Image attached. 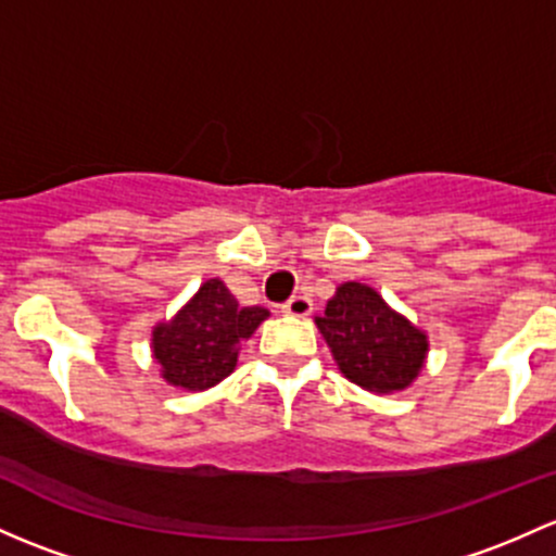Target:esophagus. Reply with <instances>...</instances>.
Listing matches in <instances>:
<instances>
[{
    "instance_id": "obj_1",
    "label": "esophagus",
    "mask_w": 556,
    "mask_h": 556,
    "mask_svg": "<svg viewBox=\"0 0 556 556\" xmlns=\"http://www.w3.org/2000/svg\"><path fill=\"white\" fill-rule=\"evenodd\" d=\"M314 308V303L306 295H293L288 303H282V312L290 317H308Z\"/></svg>"
}]
</instances>
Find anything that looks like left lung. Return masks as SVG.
I'll list each match as a JSON object with an SVG mask.
<instances>
[{"instance_id": "left-lung-1", "label": "left lung", "mask_w": 556, "mask_h": 556, "mask_svg": "<svg viewBox=\"0 0 556 556\" xmlns=\"http://www.w3.org/2000/svg\"><path fill=\"white\" fill-rule=\"evenodd\" d=\"M317 327L343 376L378 394L410 386L429 349L418 327L391 312L376 290L359 282L336 290L325 317H317Z\"/></svg>"}]
</instances>
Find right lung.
<instances>
[{
  "instance_id": "add662e5",
  "label": "right lung",
  "mask_w": 556,
  "mask_h": 556,
  "mask_svg": "<svg viewBox=\"0 0 556 556\" xmlns=\"http://www.w3.org/2000/svg\"><path fill=\"white\" fill-rule=\"evenodd\" d=\"M266 317V308L239 306L220 279H207L173 323L156 325L151 343L162 378L189 391L224 381L237 365L239 341Z\"/></svg>"
}]
</instances>
